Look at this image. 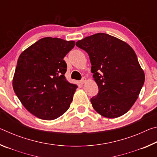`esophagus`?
Instances as JSON below:
<instances>
[{"label": "esophagus", "instance_id": "34e87169", "mask_svg": "<svg viewBox=\"0 0 157 157\" xmlns=\"http://www.w3.org/2000/svg\"><path fill=\"white\" fill-rule=\"evenodd\" d=\"M86 82V78H82V79H81V81H80L82 84H84Z\"/></svg>", "mask_w": 157, "mask_h": 157}]
</instances>
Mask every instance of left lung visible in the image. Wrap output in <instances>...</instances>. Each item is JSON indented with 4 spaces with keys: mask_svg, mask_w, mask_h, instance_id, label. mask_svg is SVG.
<instances>
[{
    "mask_svg": "<svg viewBox=\"0 0 157 157\" xmlns=\"http://www.w3.org/2000/svg\"><path fill=\"white\" fill-rule=\"evenodd\" d=\"M76 46L88 53L99 89L91 98L93 107L108 118L124 115L136 102L145 82L134 50L126 42L105 33L85 37Z\"/></svg>",
    "mask_w": 157,
    "mask_h": 157,
    "instance_id": "8db88e82",
    "label": "left lung"
}]
</instances>
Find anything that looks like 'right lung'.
Segmentation results:
<instances>
[{
	"mask_svg": "<svg viewBox=\"0 0 157 157\" xmlns=\"http://www.w3.org/2000/svg\"><path fill=\"white\" fill-rule=\"evenodd\" d=\"M74 41L45 37L21 52L12 86L29 112L43 120H54L70 107L78 86L66 80V54Z\"/></svg>",
	"mask_w": 157,
	"mask_h": 157,
	"instance_id": "add662e5",
	"label": "right lung"
}]
</instances>
